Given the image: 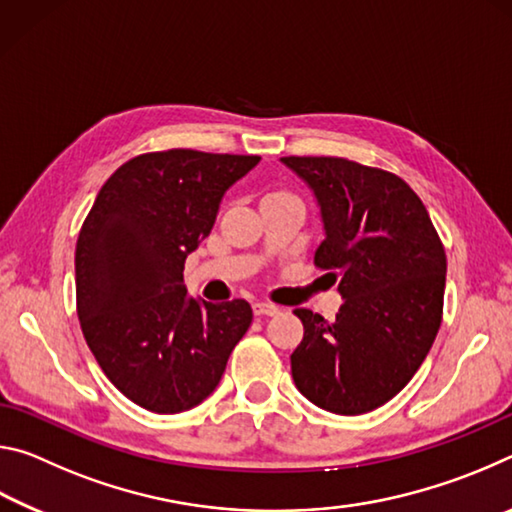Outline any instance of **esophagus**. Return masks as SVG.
<instances>
[{
  "label": "esophagus",
  "mask_w": 512,
  "mask_h": 512,
  "mask_svg": "<svg viewBox=\"0 0 512 512\" xmlns=\"http://www.w3.org/2000/svg\"><path fill=\"white\" fill-rule=\"evenodd\" d=\"M253 311H255V316H275V314H280V307L271 305V302L259 300L253 305Z\"/></svg>",
  "instance_id": "esophagus-1"
}]
</instances>
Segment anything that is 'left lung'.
Instances as JSON below:
<instances>
[{
  "label": "left lung",
  "mask_w": 512,
  "mask_h": 512,
  "mask_svg": "<svg viewBox=\"0 0 512 512\" xmlns=\"http://www.w3.org/2000/svg\"><path fill=\"white\" fill-rule=\"evenodd\" d=\"M314 192L325 239L316 266L332 271L334 320L296 309L305 336L291 375L309 402L361 415L402 391L422 366L440 318L447 257L418 194L384 169L345 158H280Z\"/></svg>",
  "instance_id": "left-lung-1"
}]
</instances>
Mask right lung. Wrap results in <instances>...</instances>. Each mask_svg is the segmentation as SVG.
I'll list each match as a JSON object with an SVG mask.
<instances>
[{"instance_id": "add662e5", "label": "right lung", "mask_w": 512, "mask_h": 512, "mask_svg": "<svg viewBox=\"0 0 512 512\" xmlns=\"http://www.w3.org/2000/svg\"><path fill=\"white\" fill-rule=\"evenodd\" d=\"M259 155L171 149L128 160L101 187L76 241V311L94 359L153 413L214 393L248 332L246 300L187 296L185 259L210 235L228 189Z\"/></svg>"}]
</instances>
